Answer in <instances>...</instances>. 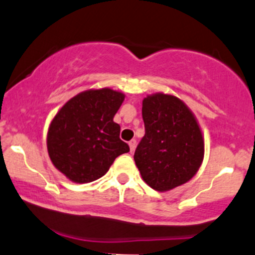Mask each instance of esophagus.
<instances>
[{
	"instance_id": "34e87169",
	"label": "esophagus",
	"mask_w": 255,
	"mask_h": 255,
	"mask_svg": "<svg viewBox=\"0 0 255 255\" xmlns=\"http://www.w3.org/2000/svg\"><path fill=\"white\" fill-rule=\"evenodd\" d=\"M128 144H129L130 151H132V152L134 151V149H135V146H136V140H135V139H132V140H130Z\"/></svg>"
}]
</instances>
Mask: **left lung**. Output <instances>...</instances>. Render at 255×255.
<instances>
[{"mask_svg":"<svg viewBox=\"0 0 255 255\" xmlns=\"http://www.w3.org/2000/svg\"><path fill=\"white\" fill-rule=\"evenodd\" d=\"M145 134L134 161L146 184L165 192L186 183L204 156V140L191 110L179 99L155 94L143 100Z\"/></svg>","mask_w":255,"mask_h":255,"instance_id":"obj_1","label":"left lung"}]
</instances>
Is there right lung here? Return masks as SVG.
Instances as JSON below:
<instances>
[{
    "label": "right lung",
    "instance_id": "1",
    "mask_svg": "<svg viewBox=\"0 0 255 255\" xmlns=\"http://www.w3.org/2000/svg\"><path fill=\"white\" fill-rule=\"evenodd\" d=\"M125 95L111 89L88 90L58 111L47 133V150L57 170L77 183L103 177L117 156L129 151L114 122Z\"/></svg>",
    "mask_w": 255,
    "mask_h": 255
}]
</instances>
